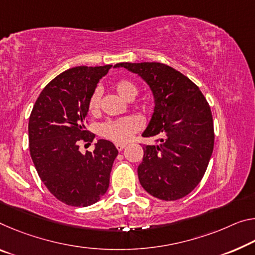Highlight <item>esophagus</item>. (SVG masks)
<instances>
[{
    "mask_svg": "<svg viewBox=\"0 0 255 255\" xmlns=\"http://www.w3.org/2000/svg\"><path fill=\"white\" fill-rule=\"evenodd\" d=\"M125 146H126V145H125V144H117L116 145V147H117V149H118L119 152L123 151V149L125 148Z\"/></svg>",
    "mask_w": 255,
    "mask_h": 255,
    "instance_id": "1",
    "label": "esophagus"
}]
</instances>
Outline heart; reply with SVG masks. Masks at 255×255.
Wrapping results in <instances>:
<instances>
[{"mask_svg": "<svg viewBox=\"0 0 255 255\" xmlns=\"http://www.w3.org/2000/svg\"><path fill=\"white\" fill-rule=\"evenodd\" d=\"M115 90L121 98L130 101L137 95V87L129 80H119L115 84ZM101 93L95 90L92 93L88 101V111L96 115L100 111ZM142 127L140 121L136 117H125V118L108 120L100 126V134L106 138L116 143H126Z\"/></svg>", "mask_w": 255, "mask_h": 255, "instance_id": "obj_1", "label": "heart"}]
</instances>
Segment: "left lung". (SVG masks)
<instances>
[{
  "label": "left lung",
  "mask_w": 255,
  "mask_h": 255,
  "mask_svg": "<svg viewBox=\"0 0 255 255\" xmlns=\"http://www.w3.org/2000/svg\"><path fill=\"white\" fill-rule=\"evenodd\" d=\"M139 75L154 95V113L144 137L159 136L157 145H144L139 183L152 196L176 201L188 195L207 171L215 130L211 109L200 88L178 70L160 62L117 63Z\"/></svg>",
  "instance_id": "8db88e82"
}]
</instances>
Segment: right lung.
Here are the masks:
<instances>
[{
  "mask_svg": "<svg viewBox=\"0 0 255 255\" xmlns=\"http://www.w3.org/2000/svg\"><path fill=\"white\" fill-rule=\"evenodd\" d=\"M112 66L75 67L51 80L40 92L28 124L29 151L40 180L59 201L71 207L94 204L109 188L118 149L100 139L82 154L79 142L92 143L86 128L88 101Z\"/></svg>",
  "mask_w": 255,
  "mask_h": 255,
  "instance_id": "right-lung-1",
  "label": "right lung"
}]
</instances>
